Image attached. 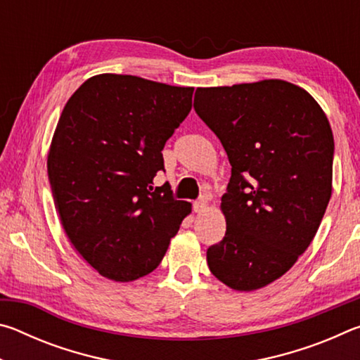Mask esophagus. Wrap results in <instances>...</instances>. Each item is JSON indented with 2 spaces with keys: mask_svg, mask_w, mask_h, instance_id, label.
<instances>
[{
  "mask_svg": "<svg viewBox=\"0 0 360 360\" xmlns=\"http://www.w3.org/2000/svg\"><path fill=\"white\" fill-rule=\"evenodd\" d=\"M206 206H208V198L202 197V198H198L197 202L193 203V211L195 212H203L206 210Z\"/></svg>",
  "mask_w": 360,
  "mask_h": 360,
  "instance_id": "obj_1",
  "label": "esophagus"
}]
</instances>
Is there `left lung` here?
Returning a JSON list of instances; mask_svg holds the SVG:
<instances>
[{"label": "left lung", "mask_w": 360, "mask_h": 360, "mask_svg": "<svg viewBox=\"0 0 360 360\" xmlns=\"http://www.w3.org/2000/svg\"><path fill=\"white\" fill-rule=\"evenodd\" d=\"M193 108L231 165L227 231L206 251L212 275L251 292L289 271L311 245L332 195L333 135L307 90L281 79L198 87Z\"/></svg>", "instance_id": "1"}]
</instances>
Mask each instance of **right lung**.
Returning a JSON list of instances; mask_svg holds the SVG:
<instances>
[{"instance_id": "add662e5", "label": "right lung", "mask_w": 360, "mask_h": 360, "mask_svg": "<svg viewBox=\"0 0 360 360\" xmlns=\"http://www.w3.org/2000/svg\"><path fill=\"white\" fill-rule=\"evenodd\" d=\"M192 95L193 87L105 72L87 79L60 115L47 154L53 202L72 248L111 281L154 271L192 212L152 187Z\"/></svg>"}]
</instances>
